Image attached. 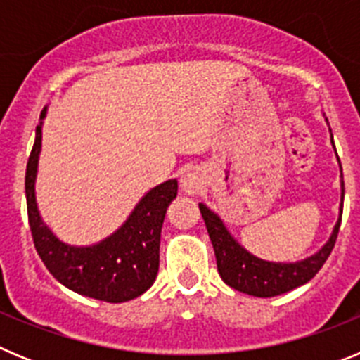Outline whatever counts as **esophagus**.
Wrapping results in <instances>:
<instances>
[{
  "instance_id": "1",
  "label": "esophagus",
  "mask_w": 360,
  "mask_h": 360,
  "mask_svg": "<svg viewBox=\"0 0 360 360\" xmlns=\"http://www.w3.org/2000/svg\"><path fill=\"white\" fill-rule=\"evenodd\" d=\"M182 187L189 195H196L203 187V176L196 169H189L182 174Z\"/></svg>"
}]
</instances>
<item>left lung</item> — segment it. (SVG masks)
Masks as SVG:
<instances>
[{"instance_id":"1","label":"left lung","mask_w":360,"mask_h":360,"mask_svg":"<svg viewBox=\"0 0 360 360\" xmlns=\"http://www.w3.org/2000/svg\"><path fill=\"white\" fill-rule=\"evenodd\" d=\"M342 196H345V184H342ZM200 212H202L209 238L214 247L216 265H218L221 279L234 290L256 295V297H274L310 281L328 259L335 245L337 234H339V227H341V218H339L328 243L324 245L316 256L297 263H270L252 256L240 243H236L224 227L221 219L214 212L209 211L203 203H200Z\"/></svg>"}]
</instances>
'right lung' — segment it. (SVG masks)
Instances as JSON below:
<instances>
[{
  "label": "right lung",
  "instance_id": "right-lung-1",
  "mask_svg": "<svg viewBox=\"0 0 360 360\" xmlns=\"http://www.w3.org/2000/svg\"><path fill=\"white\" fill-rule=\"evenodd\" d=\"M39 148L41 126H37L27 162L25 193L32 240L44 266L70 290L98 301L124 303L144 294L157 278L162 224L165 209L176 196V180H167L149 191L128 221L103 243L82 249L70 247L53 236L37 212L34 180Z\"/></svg>",
  "mask_w": 360,
  "mask_h": 360
}]
</instances>
